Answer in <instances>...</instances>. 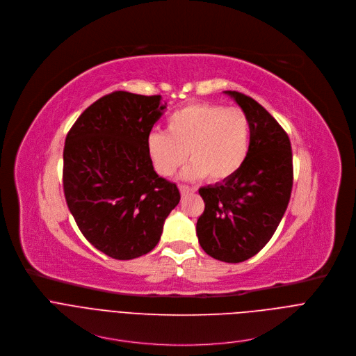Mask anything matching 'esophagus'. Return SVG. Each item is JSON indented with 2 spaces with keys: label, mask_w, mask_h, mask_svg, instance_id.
<instances>
[{
  "label": "esophagus",
  "mask_w": 356,
  "mask_h": 356,
  "mask_svg": "<svg viewBox=\"0 0 356 356\" xmlns=\"http://www.w3.org/2000/svg\"><path fill=\"white\" fill-rule=\"evenodd\" d=\"M196 189L195 188H191V186H188V185H179V192H181V195L184 196V195H186V193H191V192H195Z\"/></svg>",
  "instance_id": "obj_1"
}]
</instances>
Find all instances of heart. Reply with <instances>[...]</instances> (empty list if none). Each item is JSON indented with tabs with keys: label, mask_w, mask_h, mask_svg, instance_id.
<instances>
[{
	"label": "heart",
	"mask_w": 356,
	"mask_h": 356,
	"mask_svg": "<svg viewBox=\"0 0 356 356\" xmlns=\"http://www.w3.org/2000/svg\"><path fill=\"white\" fill-rule=\"evenodd\" d=\"M250 149V122L238 108H223L200 102L172 112L165 133L153 131L147 137V153L154 170L172 175L188 159L182 172L185 179L209 177L213 182L233 178L244 165Z\"/></svg>",
	"instance_id": "1"
}]
</instances>
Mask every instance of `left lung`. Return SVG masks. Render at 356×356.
<instances>
[{"label": "left lung", "mask_w": 356, "mask_h": 356, "mask_svg": "<svg viewBox=\"0 0 356 356\" xmlns=\"http://www.w3.org/2000/svg\"><path fill=\"white\" fill-rule=\"evenodd\" d=\"M225 94L248 118V156L233 178L199 189L204 210L196 234L207 255L237 264L258 254L277 229L291 199L293 161L286 131L262 105L241 92Z\"/></svg>", "instance_id": "obj_1"}]
</instances>
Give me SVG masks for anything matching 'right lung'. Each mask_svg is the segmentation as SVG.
Listing matches in <instances>:
<instances>
[{
    "mask_svg": "<svg viewBox=\"0 0 356 356\" xmlns=\"http://www.w3.org/2000/svg\"><path fill=\"white\" fill-rule=\"evenodd\" d=\"M161 95L115 91L70 129L63 153L67 206L84 237L115 259L150 252L181 195L159 177L147 137L165 112Z\"/></svg>",
    "mask_w": 356,
    "mask_h": 356,
    "instance_id": "right-lung-1",
    "label": "right lung"
}]
</instances>
